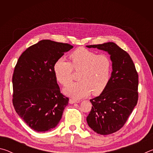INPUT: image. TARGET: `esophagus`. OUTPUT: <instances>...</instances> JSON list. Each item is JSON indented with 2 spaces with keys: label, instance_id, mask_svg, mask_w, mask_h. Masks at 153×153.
I'll list each match as a JSON object with an SVG mask.
<instances>
[{
  "label": "esophagus",
  "instance_id": "34e87169",
  "mask_svg": "<svg viewBox=\"0 0 153 153\" xmlns=\"http://www.w3.org/2000/svg\"><path fill=\"white\" fill-rule=\"evenodd\" d=\"M78 102H79L78 100H76L74 99H69V103H70V104H74V103Z\"/></svg>",
  "mask_w": 153,
  "mask_h": 153
}]
</instances>
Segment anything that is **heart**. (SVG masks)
<instances>
[{"mask_svg":"<svg viewBox=\"0 0 153 153\" xmlns=\"http://www.w3.org/2000/svg\"><path fill=\"white\" fill-rule=\"evenodd\" d=\"M71 63L59 59L54 65V73L57 81L66 86L72 81L73 72L80 71L79 82L68 85L64 88L67 95L74 98L101 94L109 83L112 62L106 55H98L85 48H78L69 55Z\"/></svg>","mask_w":153,"mask_h":153,"instance_id":"b5f03b06","label":"heart"}]
</instances>
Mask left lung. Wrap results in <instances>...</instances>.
Masks as SVG:
<instances>
[{
  "label": "left lung",
  "mask_w": 153,
  "mask_h": 153,
  "mask_svg": "<svg viewBox=\"0 0 153 153\" xmlns=\"http://www.w3.org/2000/svg\"><path fill=\"white\" fill-rule=\"evenodd\" d=\"M108 52L113 71L106 89L90 99L92 107L86 120L95 132L108 135L125 125L138 100V75L130 56L115 43L86 46Z\"/></svg>",
  "instance_id": "1"
}]
</instances>
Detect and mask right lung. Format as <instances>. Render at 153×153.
<instances>
[{
  "label": "right lung",
  "instance_id": "obj_1",
  "mask_svg": "<svg viewBox=\"0 0 153 153\" xmlns=\"http://www.w3.org/2000/svg\"><path fill=\"white\" fill-rule=\"evenodd\" d=\"M74 46L42 40L19 56L13 75V105L19 117L38 132L57 126L69 98L62 94L54 73L55 62Z\"/></svg>",
  "mask_w": 153,
  "mask_h": 153
}]
</instances>
